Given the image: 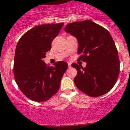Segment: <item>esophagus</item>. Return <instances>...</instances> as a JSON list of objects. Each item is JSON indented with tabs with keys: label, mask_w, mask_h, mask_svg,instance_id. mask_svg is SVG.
<instances>
[{
	"label": "esophagus",
	"mask_w": 130,
	"mask_h": 130,
	"mask_svg": "<svg viewBox=\"0 0 130 130\" xmlns=\"http://www.w3.org/2000/svg\"><path fill=\"white\" fill-rule=\"evenodd\" d=\"M68 65H69V68H71V63H68Z\"/></svg>",
	"instance_id": "1"
}]
</instances>
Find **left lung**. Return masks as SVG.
<instances>
[{
    "mask_svg": "<svg viewBox=\"0 0 130 130\" xmlns=\"http://www.w3.org/2000/svg\"><path fill=\"white\" fill-rule=\"evenodd\" d=\"M65 31L77 38L78 60L87 63L84 68L72 64L77 70L76 87L94 98L108 92L117 81L120 67L118 50L109 31L90 20L69 23Z\"/></svg>",
    "mask_w": 130,
    "mask_h": 130,
    "instance_id": "1",
    "label": "left lung"
}]
</instances>
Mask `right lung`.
<instances>
[{"instance_id":"obj_1","label":"right lung","mask_w":130,"mask_h":130,"mask_svg":"<svg viewBox=\"0 0 130 130\" xmlns=\"http://www.w3.org/2000/svg\"><path fill=\"white\" fill-rule=\"evenodd\" d=\"M63 24H41L32 27L23 35L17 44L14 78L22 92L34 101H45L55 95L67 69L65 61H57L54 67H49L43 60Z\"/></svg>"}]
</instances>
